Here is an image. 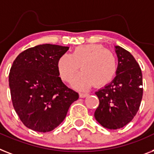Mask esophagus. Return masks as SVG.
Returning <instances> with one entry per match:
<instances>
[{"label": "esophagus", "instance_id": "obj_1", "mask_svg": "<svg viewBox=\"0 0 154 154\" xmlns=\"http://www.w3.org/2000/svg\"><path fill=\"white\" fill-rule=\"evenodd\" d=\"M88 96V94H86V93H79V97L81 98H83V97H86Z\"/></svg>", "mask_w": 154, "mask_h": 154}]
</instances>
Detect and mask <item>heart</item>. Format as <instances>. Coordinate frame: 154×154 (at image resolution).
Here are the masks:
<instances>
[{"label":"heart","instance_id":"obj_1","mask_svg":"<svg viewBox=\"0 0 154 154\" xmlns=\"http://www.w3.org/2000/svg\"><path fill=\"white\" fill-rule=\"evenodd\" d=\"M76 75L72 86L79 91H86L94 85L102 87L112 82L117 72V62L113 53L97 44L76 47L72 54L65 53L60 57L57 69L60 78L66 82Z\"/></svg>","mask_w":154,"mask_h":154}]
</instances>
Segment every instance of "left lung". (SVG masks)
<instances>
[{"label": "left lung", "instance_id": "8db88e82", "mask_svg": "<svg viewBox=\"0 0 154 154\" xmlns=\"http://www.w3.org/2000/svg\"><path fill=\"white\" fill-rule=\"evenodd\" d=\"M118 58L116 75L95 94L99 105L94 117L104 128L116 130L130 123L136 115L143 98L142 71L134 57L116 45Z\"/></svg>", "mask_w": 154, "mask_h": 154}]
</instances>
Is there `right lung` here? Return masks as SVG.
Here are the masks:
<instances>
[{"instance_id": "add662e5", "label": "right lung", "mask_w": 154, "mask_h": 154, "mask_svg": "<svg viewBox=\"0 0 154 154\" xmlns=\"http://www.w3.org/2000/svg\"><path fill=\"white\" fill-rule=\"evenodd\" d=\"M68 46L43 44L29 48L14 60L9 73L13 107L20 120L34 131L49 132L61 124L75 91L63 84L57 62Z\"/></svg>"}]
</instances>
